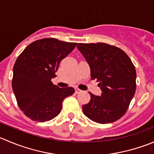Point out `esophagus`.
Returning a JSON list of instances; mask_svg holds the SVG:
<instances>
[{"label": "esophagus", "instance_id": "obj_1", "mask_svg": "<svg viewBox=\"0 0 154 154\" xmlns=\"http://www.w3.org/2000/svg\"><path fill=\"white\" fill-rule=\"evenodd\" d=\"M80 92H81V90H80V89H78V88H77V89H75V93L78 94V93H80Z\"/></svg>", "mask_w": 154, "mask_h": 154}]
</instances>
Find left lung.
Segmentation results:
<instances>
[{
	"label": "left lung",
	"instance_id": "obj_1",
	"mask_svg": "<svg viewBox=\"0 0 154 154\" xmlns=\"http://www.w3.org/2000/svg\"><path fill=\"white\" fill-rule=\"evenodd\" d=\"M77 49L90 68L91 80H96L100 96L90 94L83 105L85 116L101 124L121 118L129 107L136 89V71L124 51L104 43L78 44Z\"/></svg>",
	"mask_w": 154,
	"mask_h": 154
}]
</instances>
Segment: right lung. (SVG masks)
<instances>
[{
	"mask_svg": "<svg viewBox=\"0 0 154 154\" xmlns=\"http://www.w3.org/2000/svg\"><path fill=\"white\" fill-rule=\"evenodd\" d=\"M77 43L44 38L31 43L16 59L12 87L18 105L34 121H49L59 114L62 101L74 93L73 87L59 88L51 81L59 63Z\"/></svg>",
	"mask_w": 154,
	"mask_h": 154,
	"instance_id": "1",
	"label": "right lung"
}]
</instances>
